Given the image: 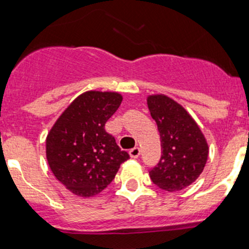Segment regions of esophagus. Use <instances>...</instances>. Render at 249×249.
<instances>
[{"label": "esophagus", "instance_id": "obj_1", "mask_svg": "<svg viewBox=\"0 0 249 249\" xmlns=\"http://www.w3.org/2000/svg\"><path fill=\"white\" fill-rule=\"evenodd\" d=\"M129 154H130V157L132 158V159H137V158H139V157H140V154H141L140 148H139V147L132 148V149H130Z\"/></svg>", "mask_w": 249, "mask_h": 249}]
</instances>
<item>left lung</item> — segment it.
<instances>
[{
    "label": "left lung",
    "instance_id": "obj_1",
    "mask_svg": "<svg viewBox=\"0 0 249 249\" xmlns=\"http://www.w3.org/2000/svg\"><path fill=\"white\" fill-rule=\"evenodd\" d=\"M158 125L162 154L149 171L153 183L167 192H178L197 179L208 158V144L192 115L166 95L147 99Z\"/></svg>",
    "mask_w": 249,
    "mask_h": 249
}]
</instances>
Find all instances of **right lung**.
I'll return each mask as SVG.
<instances>
[{"mask_svg":"<svg viewBox=\"0 0 249 249\" xmlns=\"http://www.w3.org/2000/svg\"><path fill=\"white\" fill-rule=\"evenodd\" d=\"M122 101L118 92H83L50 129L46 140L48 164L56 179L74 195L99 194L130 158L105 130Z\"/></svg>","mask_w":249,"mask_h":249,"instance_id":"1","label":"right lung"}]
</instances>
